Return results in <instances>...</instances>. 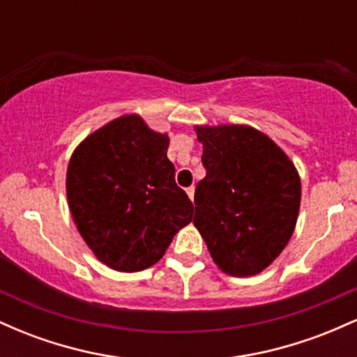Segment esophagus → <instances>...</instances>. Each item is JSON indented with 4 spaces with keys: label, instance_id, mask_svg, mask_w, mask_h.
<instances>
[{
    "label": "esophagus",
    "instance_id": "esophagus-1",
    "mask_svg": "<svg viewBox=\"0 0 357 357\" xmlns=\"http://www.w3.org/2000/svg\"><path fill=\"white\" fill-rule=\"evenodd\" d=\"M186 192H188V196H190V199L192 202V199H195V186H190V188H188Z\"/></svg>",
    "mask_w": 357,
    "mask_h": 357
}]
</instances>
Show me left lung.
<instances>
[{"label":"left lung","mask_w":357,"mask_h":357,"mask_svg":"<svg viewBox=\"0 0 357 357\" xmlns=\"http://www.w3.org/2000/svg\"><path fill=\"white\" fill-rule=\"evenodd\" d=\"M196 134L206 176L196 186L192 223L225 273H260L296 228L301 208L296 166L250 126H196Z\"/></svg>","instance_id":"left-lung-1"}]
</instances>
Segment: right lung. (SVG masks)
I'll return each instance as SVG.
<instances>
[{
	"instance_id": "obj_1",
	"label": "right lung",
	"mask_w": 357,
	"mask_h": 357,
	"mask_svg": "<svg viewBox=\"0 0 357 357\" xmlns=\"http://www.w3.org/2000/svg\"><path fill=\"white\" fill-rule=\"evenodd\" d=\"M167 134L136 114L109 122L73 151L67 198L93 255L119 272L159 261L192 220V203L174 181Z\"/></svg>"
}]
</instances>
